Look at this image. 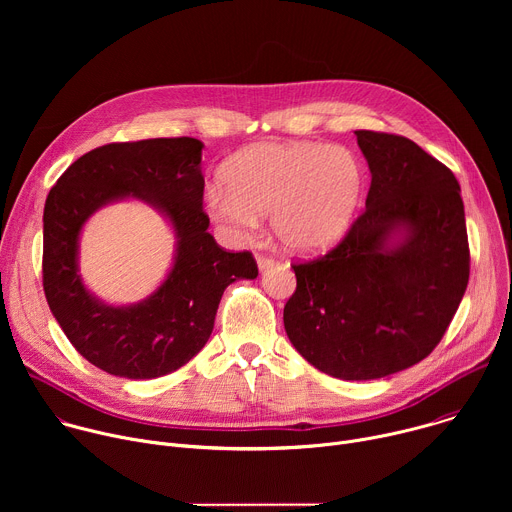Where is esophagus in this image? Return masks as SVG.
I'll return each mask as SVG.
<instances>
[{"label":"esophagus","mask_w":512,"mask_h":512,"mask_svg":"<svg viewBox=\"0 0 512 512\" xmlns=\"http://www.w3.org/2000/svg\"><path fill=\"white\" fill-rule=\"evenodd\" d=\"M257 265H259L261 271H265V269H269V267L275 265V259H273V257H267V255H259V257H257Z\"/></svg>","instance_id":"34e87169"}]
</instances>
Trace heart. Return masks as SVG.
<instances>
[{"mask_svg":"<svg viewBox=\"0 0 512 512\" xmlns=\"http://www.w3.org/2000/svg\"><path fill=\"white\" fill-rule=\"evenodd\" d=\"M225 183L204 190L212 221L245 243L271 214L277 241L296 255H316L346 233L362 194V166L344 145L314 141L257 143L225 166Z\"/></svg>","mask_w":512,"mask_h":512,"instance_id":"obj_1","label":"heart"}]
</instances>
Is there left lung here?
<instances>
[{
    "label": "left lung",
    "instance_id": "left-lung-1",
    "mask_svg": "<svg viewBox=\"0 0 512 512\" xmlns=\"http://www.w3.org/2000/svg\"><path fill=\"white\" fill-rule=\"evenodd\" d=\"M371 170L367 208L324 257L291 265L289 342L342 381L381 379L423 360L446 334L468 285L460 184L403 135L360 129Z\"/></svg>",
    "mask_w": 512,
    "mask_h": 512
}]
</instances>
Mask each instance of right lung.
<instances>
[{"label":"right lung","instance_id":"add662e5","mask_svg":"<svg viewBox=\"0 0 512 512\" xmlns=\"http://www.w3.org/2000/svg\"><path fill=\"white\" fill-rule=\"evenodd\" d=\"M202 148L194 137L107 143L70 164L46 198V302L70 344L109 375L156 379L184 367L210 338L223 291L259 273L249 251L229 253L206 231ZM125 197L148 201L169 218L177 251L152 297L109 307L82 283L78 239L99 207Z\"/></svg>","mask_w":512,"mask_h":512}]
</instances>
